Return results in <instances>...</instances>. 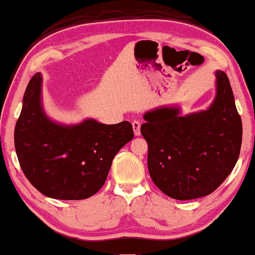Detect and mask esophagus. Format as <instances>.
<instances>
[{
    "mask_svg": "<svg viewBox=\"0 0 255 255\" xmlns=\"http://www.w3.org/2000/svg\"><path fill=\"white\" fill-rule=\"evenodd\" d=\"M132 129H134V134L136 136H139V134H141V123L138 120L132 121Z\"/></svg>",
    "mask_w": 255,
    "mask_h": 255,
    "instance_id": "34e87169",
    "label": "esophagus"
}]
</instances>
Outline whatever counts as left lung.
Listing matches in <instances>:
<instances>
[{"label": "left lung", "mask_w": 255, "mask_h": 255, "mask_svg": "<svg viewBox=\"0 0 255 255\" xmlns=\"http://www.w3.org/2000/svg\"><path fill=\"white\" fill-rule=\"evenodd\" d=\"M215 75L216 97L208 110L182 117L178 106H164L143 117L150 177L172 199L209 195L238 160L242 119L227 74L217 70Z\"/></svg>", "instance_id": "obj_1"}]
</instances>
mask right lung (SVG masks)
<instances>
[{
  "mask_svg": "<svg viewBox=\"0 0 255 255\" xmlns=\"http://www.w3.org/2000/svg\"><path fill=\"white\" fill-rule=\"evenodd\" d=\"M42 76L28 82L15 127V148L27 180L41 194L59 200H83L105 184L114 156L134 137L128 121L116 125L87 119L62 125L45 113Z\"/></svg>",
  "mask_w": 255,
  "mask_h": 255,
  "instance_id": "add662e5",
  "label": "right lung"
}]
</instances>
